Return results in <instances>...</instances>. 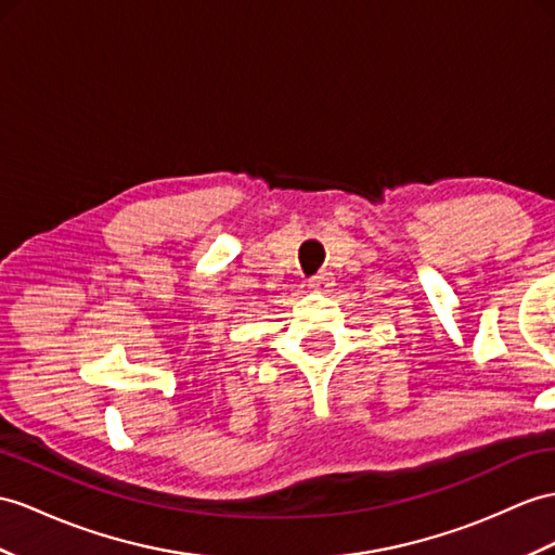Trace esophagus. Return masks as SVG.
Returning <instances> with one entry per match:
<instances>
[{
  "instance_id": "34e87169",
  "label": "esophagus",
  "mask_w": 555,
  "mask_h": 555,
  "mask_svg": "<svg viewBox=\"0 0 555 555\" xmlns=\"http://www.w3.org/2000/svg\"><path fill=\"white\" fill-rule=\"evenodd\" d=\"M308 287L315 292H330L334 287V278H332V273H327V270H320L318 275L308 280Z\"/></svg>"
}]
</instances>
